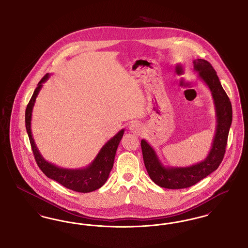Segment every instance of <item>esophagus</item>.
Wrapping results in <instances>:
<instances>
[{"instance_id": "obj_1", "label": "esophagus", "mask_w": 248, "mask_h": 248, "mask_svg": "<svg viewBox=\"0 0 248 248\" xmlns=\"http://www.w3.org/2000/svg\"><path fill=\"white\" fill-rule=\"evenodd\" d=\"M129 130L131 133L139 136L142 132L141 125L139 123H132L129 125Z\"/></svg>"}]
</instances>
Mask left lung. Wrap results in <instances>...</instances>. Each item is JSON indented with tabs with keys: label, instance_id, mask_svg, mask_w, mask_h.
<instances>
[{
	"label": "left lung",
	"instance_id": "1",
	"mask_svg": "<svg viewBox=\"0 0 248 248\" xmlns=\"http://www.w3.org/2000/svg\"><path fill=\"white\" fill-rule=\"evenodd\" d=\"M192 63L193 71L212 95L217 123L212 145L207 156L199 163L188 166H171L164 165L153 146L143 139L140 144L145 167L151 179L162 188L185 189L193 186L217 170L224 157L232 121V103L212 65L201 59L193 60Z\"/></svg>",
	"mask_w": 248,
	"mask_h": 248
}]
</instances>
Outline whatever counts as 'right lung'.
I'll use <instances>...</instances> for the list:
<instances>
[{
	"label": "right lung",
	"mask_w": 248,
	"mask_h": 248,
	"mask_svg": "<svg viewBox=\"0 0 248 248\" xmlns=\"http://www.w3.org/2000/svg\"><path fill=\"white\" fill-rule=\"evenodd\" d=\"M50 74L47 73L37 84L33 94L27 106L25 113L26 129L35 157L37 165L46 177L60 183L62 186L78 192H91L101 188L108 178L109 173L113 167L115 154L120 141L124 136V129H121L118 133L103 145L94 160L82 168H64L46 161L39 149L36 146L32 132H31V117L32 110L35 104L36 98L40 93L43 83L49 79Z\"/></svg>",
	"instance_id": "1"
}]
</instances>
